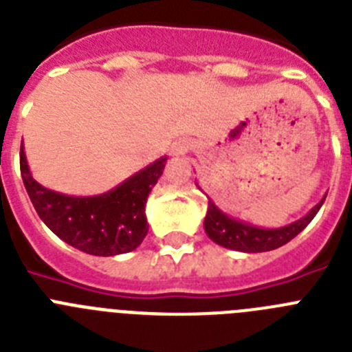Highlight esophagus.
Masks as SVG:
<instances>
[{"instance_id":"34e87169","label":"esophagus","mask_w":352,"mask_h":352,"mask_svg":"<svg viewBox=\"0 0 352 352\" xmlns=\"http://www.w3.org/2000/svg\"><path fill=\"white\" fill-rule=\"evenodd\" d=\"M176 151H182V148H176Z\"/></svg>"}]
</instances>
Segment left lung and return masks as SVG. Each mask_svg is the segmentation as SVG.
<instances>
[{
  "label": "left lung",
  "mask_w": 352,
  "mask_h": 352,
  "mask_svg": "<svg viewBox=\"0 0 352 352\" xmlns=\"http://www.w3.org/2000/svg\"><path fill=\"white\" fill-rule=\"evenodd\" d=\"M324 197L305 214L303 219L289 226L278 227V229H264V227L252 226V223L236 220L222 210L214 206L213 201H208V213L204 219V231L220 247L231 248V250L247 252V254H256V252H268L289 243L294 236L300 234L305 227L312 222V219L321 210Z\"/></svg>",
  "instance_id": "left-lung-1"
}]
</instances>
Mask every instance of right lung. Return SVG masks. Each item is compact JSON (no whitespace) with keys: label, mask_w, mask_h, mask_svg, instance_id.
<instances>
[{"label":"right lung","mask_w":352,"mask_h":352,"mask_svg":"<svg viewBox=\"0 0 352 352\" xmlns=\"http://www.w3.org/2000/svg\"><path fill=\"white\" fill-rule=\"evenodd\" d=\"M167 157L149 164L113 190L76 197L49 190L35 182L21 144V174L31 203L43 223L65 243L91 256L132 252L148 234L146 201L164 173Z\"/></svg>","instance_id":"1"}]
</instances>
